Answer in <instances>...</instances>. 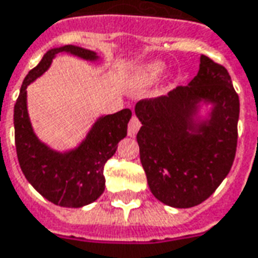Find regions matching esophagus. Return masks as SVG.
<instances>
[{"label": "esophagus", "mask_w": 258, "mask_h": 258, "mask_svg": "<svg viewBox=\"0 0 258 258\" xmlns=\"http://www.w3.org/2000/svg\"><path fill=\"white\" fill-rule=\"evenodd\" d=\"M140 120L136 116H132L131 119V122H129V126H127V135L131 136V138H135L136 136V133L139 132L140 129Z\"/></svg>", "instance_id": "obj_1"}]
</instances>
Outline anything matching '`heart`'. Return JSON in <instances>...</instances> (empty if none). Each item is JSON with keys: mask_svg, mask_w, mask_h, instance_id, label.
I'll return each instance as SVG.
<instances>
[{"mask_svg": "<svg viewBox=\"0 0 258 258\" xmlns=\"http://www.w3.org/2000/svg\"><path fill=\"white\" fill-rule=\"evenodd\" d=\"M166 72V66L161 61H150L143 67H140V70L136 74V83L142 85L154 84L156 81H159L163 77V74Z\"/></svg>", "mask_w": 258, "mask_h": 258, "instance_id": "b5f03b06", "label": "heart"}]
</instances>
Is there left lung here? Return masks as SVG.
<instances>
[{"label": "left lung", "mask_w": 258, "mask_h": 258, "mask_svg": "<svg viewBox=\"0 0 258 258\" xmlns=\"http://www.w3.org/2000/svg\"><path fill=\"white\" fill-rule=\"evenodd\" d=\"M201 102L213 105L205 121L198 120ZM239 111L227 70L204 54L189 84L136 104L140 161L157 200L191 208L215 192L233 164Z\"/></svg>", "instance_id": "1"}]
</instances>
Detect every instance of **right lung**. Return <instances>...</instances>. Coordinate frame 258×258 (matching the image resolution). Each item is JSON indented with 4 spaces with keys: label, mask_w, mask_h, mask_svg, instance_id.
Wrapping results in <instances>:
<instances>
[{
    "label": "right lung",
    "mask_w": 258,
    "mask_h": 258,
    "mask_svg": "<svg viewBox=\"0 0 258 258\" xmlns=\"http://www.w3.org/2000/svg\"><path fill=\"white\" fill-rule=\"evenodd\" d=\"M58 53H70L90 61L98 58L95 51L73 44L50 49L44 54L25 77L14 106L15 147L21 170L37 192L58 207L81 208L98 200L104 192V166L126 136L132 111L122 109L98 118L81 145L70 152H56L42 143L29 120L26 88L49 69Z\"/></svg>",
    "instance_id": "right-lung-1"
}]
</instances>
